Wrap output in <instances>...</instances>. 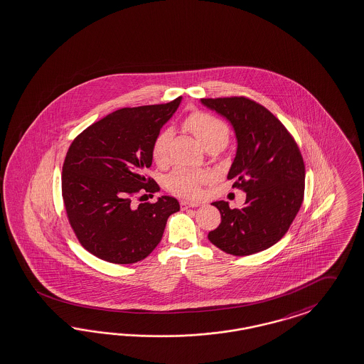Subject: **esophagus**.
I'll use <instances>...</instances> for the list:
<instances>
[{
    "label": "esophagus",
    "mask_w": 364,
    "mask_h": 364,
    "mask_svg": "<svg viewBox=\"0 0 364 364\" xmlns=\"http://www.w3.org/2000/svg\"><path fill=\"white\" fill-rule=\"evenodd\" d=\"M181 206H182V209H188V208H197V206H200V203H197V202H188L185 201V200H182V201H181Z\"/></svg>",
    "instance_id": "1"
}]
</instances>
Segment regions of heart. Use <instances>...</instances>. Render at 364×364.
<instances>
[{"instance_id": "b5f03b06", "label": "heart", "mask_w": 364, "mask_h": 364, "mask_svg": "<svg viewBox=\"0 0 364 364\" xmlns=\"http://www.w3.org/2000/svg\"><path fill=\"white\" fill-rule=\"evenodd\" d=\"M185 128L196 136L205 149L228 141L229 131L227 124L208 113L196 112L185 120ZM170 143L171 131L166 129L155 137L151 147V158L158 166L164 167L170 161ZM205 174L200 171H191L176 168L166 179V185L170 191L181 197L196 198L200 194V185L205 181Z\"/></svg>"}]
</instances>
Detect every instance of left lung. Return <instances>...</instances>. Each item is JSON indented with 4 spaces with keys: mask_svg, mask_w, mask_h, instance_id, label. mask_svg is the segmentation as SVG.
<instances>
[{
    "mask_svg": "<svg viewBox=\"0 0 364 364\" xmlns=\"http://www.w3.org/2000/svg\"><path fill=\"white\" fill-rule=\"evenodd\" d=\"M203 107L227 119L237 149L228 179L247 194L244 206L212 203L220 225L208 239L230 255H252L279 242L302 205L305 164L294 139L269 110L245 97L202 98Z\"/></svg>",
    "mask_w": 364,
    "mask_h": 364,
    "instance_id": "left-lung-1",
    "label": "left lung"
}]
</instances>
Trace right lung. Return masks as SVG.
<instances>
[{
	"instance_id": "obj_1",
	"label": "right lung",
	"mask_w": 364,
	"mask_h": 364,
	"mask_svg": "<svg viewBox=\"0 0 364 364\" xmlns=\"http://www.w3.org/2000/svg\"><path fill=\"white\" fill-rule=\"evenodd\" d=\"M182 97L168 104L116 110L74 139L63 163L62 196L68 221L90 254L116 264L143 260L162 240L174 197L134 205L139 191L155 193L151 147ZM146 196V194H144Z\"/></svg>"
}]
</instances>
